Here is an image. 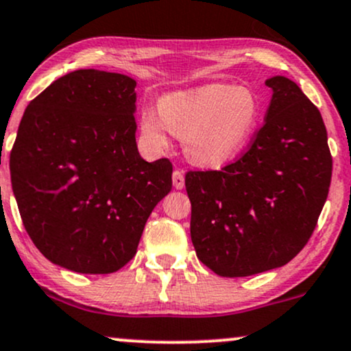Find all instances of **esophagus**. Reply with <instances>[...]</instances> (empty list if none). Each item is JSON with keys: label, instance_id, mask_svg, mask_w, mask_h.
<instances>
[{"label": "esophagus", "instance_id": "1", "mask_svg": "<svg viewBox=\"0 0 351 351\" xmlns=\"http://www.w3.org/2000/svg\"><path fill=\"white\" fill-rule=\"evenodd\" d=\"M173 186L176 189H183L184 188V175L181 170H175L173 171Z\"/></svg>", "mask_w": 351, "mask_h": 351}]
</instances>
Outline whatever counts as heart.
Wrapping results in <instances>:
<instances>
[{
    "label": "heart",
    "instance_id": "1",
    "mask_svg": "<svg viewBox=\"0 0 351 351\" xmlns=\"http://www.w3.org/2000/svg\"><path fill=\"white\" fill-rule=\"evenodd\" d=\"M261 101L252 88L206 84L173 91L158 108L141 109V132L154 150L170 145L171 134L183 138L188 160L202 168H221L242 154L258 128Z\"/></svg>",
    "mask_w": 351,
    "mask_h": 351
}]
</instances>
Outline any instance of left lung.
I'll use <instances>...</instances> for the list:
<instances>
[{"mask_svg":"<svg viewBox=\"0 0 351 351\" xmlns=\"http://www.w3.org/2000/svg\"><path fill=\"white\" fill-rule=\"evenodd\" d=\"M265 84L273 96L248 150L221 171H188L184 178L194 250L223 278L289 263L311 239L330 188L332 155L319 109L289 78Z\"/></svg>","mask_w":351,"mask_h":351,"instance_id":"obj_1","label":"left lung"}]
</instances>
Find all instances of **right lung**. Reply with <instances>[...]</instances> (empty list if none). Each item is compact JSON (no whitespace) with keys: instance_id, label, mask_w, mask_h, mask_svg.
Wrapping results in <instances>:
<instances>
[{"instance_id":"obj_1","label":"right lung","mask_w":351,"mask_h":351,"mask_svg":"<svg viewBox=\"0 0 351 351\" xmlns=\"http://www.w3.org/2000/svg\"><path fill=\"white\" fill-rule=\"evenodd\" d=\"M135 80L77 70L34 98L10 157L29 237L45 258L83 274L121 269L155 206L171 191L168 158L135 142Z\"/></svg>"}]
</instances>
